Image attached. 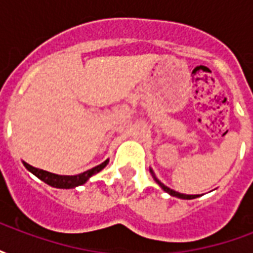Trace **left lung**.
Wrapping results in <instances>:
<instances>
[{
  "mask_svg": "<svg viewBox=\"0 0 253 253\" xmlns=\"http://www.w3.org/2000/svg\"><path fill=\"white\" fill-rule=\"evenodd\" d=\"M149 170H150V173H152V176H153L154 181H156V183H157V184H159V186L165 191V192H168L170 196H176V198H180V199H194V198H198V195H186V194H180V192H177V191L170 190L169 187H167L165 184H163V183L156 177V175H154V172L152 168H150Z\"/></svg>",
  "mask_w": 253,
  "mask_h": 253,
  "instance_id": "8db88e82",
  "label": "left lung"
}]
</instances>
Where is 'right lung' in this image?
Masks as SVG:
<instances>
[{
    "label": "right lung",
    "instance_id": "right-lung-1",
    "mask_svg": "<svg viewBox=\"0 0 253 253\" xmlns=\"http://www.w3.org/2000/svg\"><path fill=\"white\" fill-rule=\"evenodd\" d=\"M108 161H110V160H105L104 163H101V164L97 165V167H94L92 169H89L86 170V172H83V173H80V175L74 176L51 173V172L39 169V168H35V167H32V165L27 164L25 161H23V164H24V167L27 169L30 170L31 173H34L38 179H41L42 181H44L48 186L54 187V188H66V190H69V188H76V187L85 184L92 176L96 175V173H99L101 169H104L105 167H107V164H108Z\"/></svg>",
    "mask_w": 253,
    "mask_h": 253
}]
</instances>
